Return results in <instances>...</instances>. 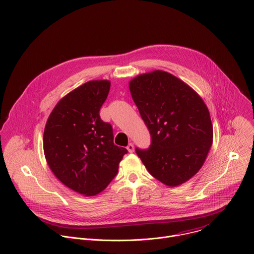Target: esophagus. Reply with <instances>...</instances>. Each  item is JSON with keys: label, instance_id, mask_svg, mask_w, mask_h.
<instances>
[{"label": "esophagus", "instance_id": "34e87169", "mask_svg": "<svg viewBox=\"0 0 254 254\" xmlns=\"http://www.w3.org/2000/svg\"><path fill=\"white\" fill-rule=\"evenodd\" d=\"M127 151H128L129 153H133V151H134V147H133V143L129 142V143L127 144Z\"/></svg>", "mask_w": 254, "mask_h": 254}]
</instances>
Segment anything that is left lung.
Masks as SVG:
<instances>
[{
	"mask_svg": "<svg viewBox=\"0 0 254 254\" xmlns=\"http://www.w3.org/2000/svg\"><path fill=\"white\" fill-rule=\"evenodd\" d=\"M129 90L151 134L150 147L136 148V155L163 184L185 183L201 169L212 146L206 104L189 85L162 70L134 77Z\"/></svg>",
	"mask_w": 254,
	"mask_h": 254,
	"instance_id": "1",
	"label": "left lung"
}]
</instances>
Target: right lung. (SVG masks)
Segmentation results:
<instances>
[{
    "mask_svg": "<svg viewBox=\"0 0 254 254\" xmlns=\"http://www.w3.org/2000/svg\"><path fill=\"white\" fill-rule=\"evenodd\" d=\"M110 88L108 80H92L72 90L56 104L44 129L51 171L66 187L85 196L106 188L127 153L114 143L112 125L99 116Z\"/></svg>",
    "mask_w": 254,
    "mask_h": 254,
    "instance_id": "add662e5",
    "label": "right lung"
}]
</instances>
